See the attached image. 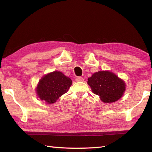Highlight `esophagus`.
<instances>
[{
  "label": "esophagus",
  "instance_id": "34e87169",
  "mask_svg": "<svg viewBox=\"0 0 152 152\" xmlns=\"http://www.w3.org/2000/svg\"><path fill=\"white\" fill-rule=\"evenodd\" d=\"M76 81L78 82H82L84 81V79L82 78V77H77V78H76Z\"/></svg>",
  "mask_w": 152,
  "mask_h": 152
}]
</instances>
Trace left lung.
Here are the masks:
<instances>
[{
	"label": "left lung",
	"mask_w": 152,
	"mask_h": 152,
	"mask_svg": "<svg viewBox=\"0 0 152 152\" xmlns=\"http://www.w3.org/2000/svg\"><path fill=\"white\" fill-rule=\"evenodd\" d=\"M88 84L94 94L104 103L118 101L125 91V82L109 70L96 72L88 78Z\"/></svg>",
	"instance_id": "obj_1"
}]
</instances>
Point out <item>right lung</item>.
I'll use <instances>...</instances> for the list:
<instances>
[{
	"instance_id": "obj_1",
	"label": "right lung",
	"mask_w": 152,
	"mask_h": 152,
	"mask_svg": "<svg viewBox=\"0 0 152 152\" xmlns=\"http://www.w3.org/2000/svg\"><path fill=\"white\" fill-rule=\"evenodd\" d=\"M72 80L60 71H53L45 74L39 80L36 93L41 101L47 104H53L60 96L68 91Z\"/></svg>"
}]
</instances>
